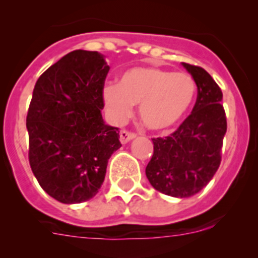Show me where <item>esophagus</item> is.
<instances>
[{"mask_svg":"<svg viewBox=\"0 0 258 258\" xmlns=\"http://www.w3.org/2000/svg\"><path fill=\"white\" fill-rule=\"evenodd\" d=\"M135 137H136V135L134 134V132H128L126 131V130H122L121 132H119V141H121V144H127V142H130L131 140H134Z\"/></svg>","mask_w":258,"mask_h":258,"instance_id":"34e87169","label":"esophagus"}]
</instances>
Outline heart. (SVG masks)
<instances>
[{
	"label": "heart",
	"mask_w": 258,
	"mask_h": 258,
	"mask_svg": "<svg viewBox=\"0 0 258 258\" xmlns=\"http://www.w3.org/2000/svg\"><path fill=\"white\" fill-rule=\"evenodd\" d=\"M196 83L187 74L157 67H136L122 75L118 85L108 83L102 101L114 123H123L140 105V118L152 131H166L183 119L194 103Z\"/></svg>",
	"instance_id": "heart-1"
}]
</instances>
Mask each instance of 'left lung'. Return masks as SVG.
I'll return each mask as SVG.
<instances>
[{
	"label": "left lung",
	"instance_id": "1",
	"mask_svg": "<svg viewBox=\"0 0 258 258\" xmlns=\"http://www.w3.org/2000/svg\"><path fill=\"white\" fill-rule=\"evenodd\" d=\"M197 86L191 114L165 139H152L153 155L146 176L153 188L172 197H191L212 179L221 163L227 130L222 91L202 67L182 62Z\"/></svg>",
	"mask_w": 258,
	"mask_h": 258
}]
</instances>
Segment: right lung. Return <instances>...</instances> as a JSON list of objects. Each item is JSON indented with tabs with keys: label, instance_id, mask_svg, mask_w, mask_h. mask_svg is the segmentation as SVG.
Wrapping results in <instances>:
<instances>
[{
	"label": "right lung",
	"instance_id": "add662e5",
	"mask_svg": "<svg viewBox=\"0 0 258 258\" xmlns=\"http://www.w3.org/2000/svg\"><path fill=\"white\" fill-rule=\"evenodd\" d=\"M110 67L96 51L76 49L36 82L26 127L28 160L40 186L66 205L96 196L108 160L121 147L118 128L102 118Z\"/></svg>",
	"mask_w": 258,
	"mask_h": 258
}]
</instances>
